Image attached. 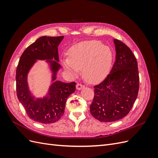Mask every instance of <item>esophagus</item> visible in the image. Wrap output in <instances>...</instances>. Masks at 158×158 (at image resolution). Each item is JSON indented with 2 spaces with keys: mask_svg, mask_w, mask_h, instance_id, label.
<instances>
[{
  "mask_svg": "<svg viewBox=\"0 0 158 158\" xmlns=\"http://www.w3.org/2000/svg\"><path fill=\"white\" fill-rule=\"evenodd\" d=\"M84 88V85H82V84H76V89H78V90L82 89Z\"/></svg>",
  "mask_w": 158,
  "mask_h": 158,
  "instance_id": "34e87169",
  "label": "esophagus"
}]
</instances>
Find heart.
<instances>
[{
  "label": "heart",
  "instance_id": "1",
  "mask_svg": "<svg viewBox=\"0 0 158 158\" xmlns=\"http://www.w3.org/2000/svg\"><path fill=\"white\" fill-rule=\"evenodd\" d=\"M113 52L110 47L98 41H85L71 47L68 56L61 59L65 70L71 75L78 74L82 69L83 77L90 83L102 80L111 68Z\"/></svg>",
  "mask_w": 158,
  "mask_h": 158
}]
</instances>
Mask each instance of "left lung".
<instances>
[{"label": "left lung", "mask_w": 158, "mask_h": 158, "mask_svg": "<svg viewBox=\"0 0 158 158\" xmlns=\"http://www.w3.org/2000/svg\"><path fill=\"white\" fill-rule=\"evenodd\" d=\"M116 59L103 82L94 86V98L90 105L92 115L101 122L116 121L131 110L139 89V74L136 57L128 46L113 40Z\"/></svg>", "instance_id": "left-lung-1"}]
</instances>
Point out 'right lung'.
Wrapping results in <instances>:
<instances>
[{
    "mask_svg": "<svg viewBox=\"0 0 158 158\" xmlns=\"http://www.w3.org/2000/svg\"><path fill=\"white\" fill-rule=\"evenodd\" d=\"M64 36H42L23 51L16 69V93L18 100L31 119L42 124L58 121L63 115L67 98L75 92L76 83L56 81L59 64L58 46ZM53 59L54 60L52 61ZM37 60H46L52 72V81L48 94L36 98L31 94L27 84V74Z\"/></svg>",
    "mask_w": 158,
    "mask_h": 158,
    "instance_id": "add662e5",
    "label": "right lung"
}]
</instances>
